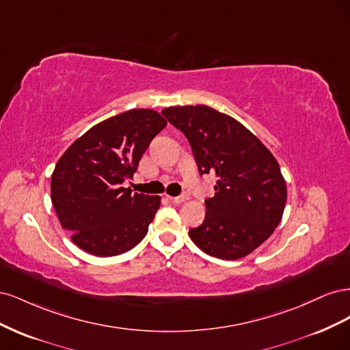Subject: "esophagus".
Instances as JSON below:
<instances>
[{
	"mask_svg": "<svg viewBox=\"0 0 350 350\" xmlns=\"http://www.w3.org/2000/svg\"><path fill=\"white\" fill-rule=\"evenodd\" d=\"M169 201H172V203L175 204H179V203H184V201L188 198L185 194L184 196H178V197H167Z\"/></svg>",
	"mask_w": 350,
	"mask_h": 350,
	"instance_id": "1",
	"label": "esophagus"
}]
</instances>
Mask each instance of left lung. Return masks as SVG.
<instances>
[{
	"mask_svg": "<svg viewBox=\"0 0 350 350\" xmlns=\"http://www.w3.org/2000/svg\"><path fill=\"white\" fill-rule=\"evenodd\" d=\"M162 113L188 139L198 174L216 176L215 197L206 200V217L189 238L211 257H245L280 224L286 183L278 161L241 122L206 105Z\"/></svg>",
	"mask_w": 350,
	"mask_h": 350,
	"instance_id": "1",
	"label": "left lung"
}]
</instances>
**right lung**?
<instances>
[{
  "label": "right lung",
  "mask_w": 350,
  "mask_h": 350,
  "mask_svg": "<svg viewBox=\"0 0 350 350\" xmlns=\"http://www.w3.org/2000/svg\"><path fill=\"white\" fill-rule=\"evenodd\" d=\"M165 125L156 111H126L92 126L61 156L51 178V200L79 248L112 257L146 237L161 197L131 193L122 184Z\"/></svg>",
  "instance_id": "1"
}]
</instances>
